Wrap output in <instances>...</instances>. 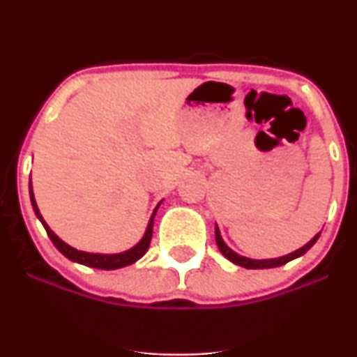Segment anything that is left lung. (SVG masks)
<instances>
[{
    "mask_svg": "<svg viewBox=\"0 0 357 357\" xmlns=\"http://www.w3.org/2000/svg\"><path fill=\"white\" fill-rule=\"evenodd\" d=\"M215 233H216V243H218L220 252L223 253V255L227 257L228 260L233 261V264L240 265V267H245V268H273V267H282V265L289 264V261L294 260V258H298V257L304 255L307 250H310V247H312L315 241H317L319 236H321V233H317V235H315L314 238L309 241V243L304 245V247H302V248L296 250V252L289 253V255H285V257L270 258V260H252V258L241 257V255H238V253L233 252L231 248H228L227 243H225L223 238H221L218 227H216V231H215Z\"/></svg>",
    "mask_w": 357,
    "mask_h": 357,
    "instance_id": "obj_1",
    "label": "left lung"
}]
</instances>
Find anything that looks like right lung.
Wrapping results in <instances>:
<instances>
[{"instance_id":"obj_1","label":"right lung","mask_w":357,"mask_h":357,"mask_svg":"<svg viewBox=\"0 0 357 357\" xmlns=\"http://www.w3.org/2000/svg\"><path fill=\"white\" fill-rule=\"evenodd\" d=\"M30 199H31V204H33V210L36 213V216H38V220L43 223V227H45V230H47L48 236H50L53 245L59 248V252L61 253V255L67 257L68 260L77 261V264L85 265V267L100 268V270H117V268L127 267V265H132L134 261H137L139 258L144 255V253L147 252V248H149V245H151V238H153V227H154V215H155V210H158V206H155L153 216H151L149 225H147V230L144 233V236H142V240L139 241L136 247L127 250V252L116 253V255H100V253L79 252V250L72 248L70 245H67L65 241H61L59 236H56L55 233L50 230V227L45 223L42 215H40L38 206H36L33 190H31V179H30Z\"/></svg>"}]
</instances>
